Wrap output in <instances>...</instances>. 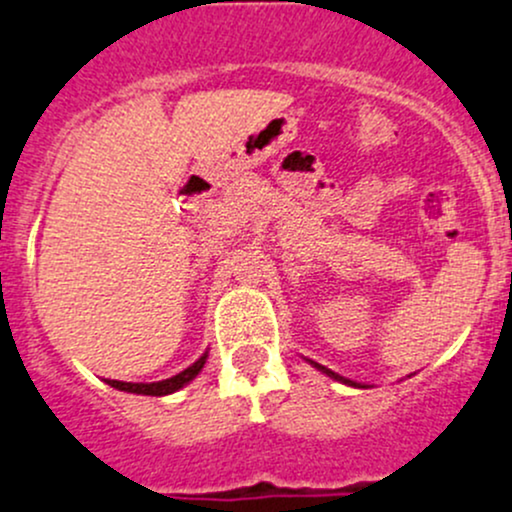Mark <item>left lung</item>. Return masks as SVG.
Returning <instances> with one entry per match:
<instances>
[{"label": "left lung", "instance_id": "8db88e82", "mask_svg": "<svg viewBox=\"0 0 512 512\" xmlns=\"http://www.w3.org/2000/svg\"><path fill=\"white\" fill-rule=\"evenodd\" d=\"M310 361V359H307ZM312 366L317 368V371H322V373H327L329 378H334V381H339V383H344V386H354V388H366V386H361V383H356V381H349V378H344V376H339V373H334L332 368H324L322 364H315V361H310Z\"/></svg>", "mask_w": 512, "mask_h": 512}]
</instances>
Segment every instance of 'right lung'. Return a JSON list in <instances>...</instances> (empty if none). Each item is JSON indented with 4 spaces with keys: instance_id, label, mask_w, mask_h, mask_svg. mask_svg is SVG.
Returning <instances> with one entry per match:
<instances>
[{
    "instance_id": "1",
    "label": "right lung",
    "mask_w": 512,
    "mask_h": 512,
    "mask_svg": "<svg viewBox=\"0 0 512 512\" xmlns=\"http://www.w3.org/2000/svg\"><path fill=\"white\" fill-rule=\"evenodd\" d=\"M207 361V351L200 356V359L195 361V364L185 368V371H180L178 376L173 378H166V381H156V383H126V381H112V378H107V383L112 388L117 390H124V393H136V395H170L175 393V390H180L183 386H188L192 378L197 376V373L202 371V366H205Z\"/></svg>"
}]
</instances>
